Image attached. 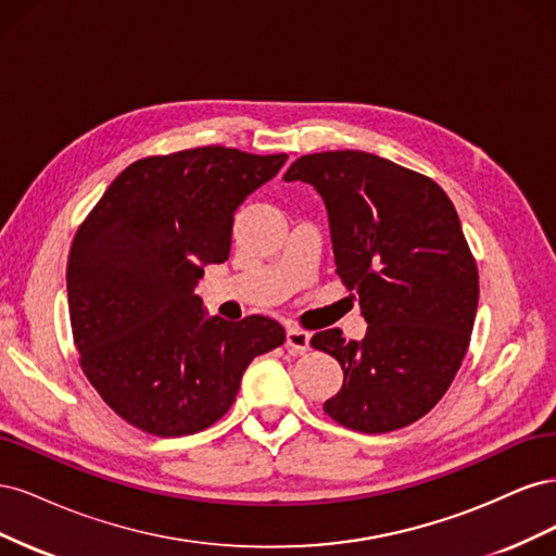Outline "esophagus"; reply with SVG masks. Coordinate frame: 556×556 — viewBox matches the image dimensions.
Wrapping results in <instances>:
<instances>
[{
  "label": "esophagus",
  "instance_id": "34e87169",
  "mask_svg": "<svg viewBox=\"0 0 556 556\" xmlns=\"http://www.w3.org/2000/svg\"><path fill=\"white\" fill-rule=\"evenodd\" d=\"M285 345H288V350L292 352H306L311 348V333L304 331V329H296V327H290L288 329V336H285Z\"/></svg>",
  "mask_w": 556,
  "mask_h": 556
}]
</instances>
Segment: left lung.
<instances>
[{"label": "left lung", "instance_id": "8db88e82", "mask_svg": "<svg viewBox=\"0 0 556 556\" xmlns=\"http://www.w3.org/2000/svg\"><path fill=\"white\" fill-rule=\"evenodd\" d=\"M282 178L323 194L336 274L368 323L359 343L341 329L311 339L343 368L325 413L362 433L417 422L457 376L478 311V266L450 197L429 176L362 150L304 155Z\"/></svg>", "mask_w": 556, "mask_h": 556}]
</instances>
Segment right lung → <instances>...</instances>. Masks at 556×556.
Returning a JSON list of instances; mask_svg holds the SVG:
<instances>
[{
  "mask_svg": "<svg viewBox=\"0 0 556 556\" xmlns=\"http://www.w3.org/2000/svg\"><path fill=\"white\" fill-rule=\"evenodd\" d=\"M288 155L201 146L129 164L80 223L66 264L78 364L127 425L174 439L215 425L248 364L285 343L262 315L204 317L206 264L229 257L233 213Z\"/></svg>",
  "mask_w": 556,
  "mask_h": 556,
  "instance_id": "add662e5",
  "label": "right lung"
}]
</instances>
